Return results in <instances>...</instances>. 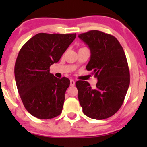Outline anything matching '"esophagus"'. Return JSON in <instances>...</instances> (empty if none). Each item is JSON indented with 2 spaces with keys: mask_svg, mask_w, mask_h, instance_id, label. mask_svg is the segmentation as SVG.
Masks as SVG:
<instances>
[{
  "mask_svg": "<svg viewBox=\"0 0 147 147\" xmlns=\"http://www.w3.org/2000/svg\"><path fill=\"white\" fill-rule=\"evenodd\" d=\"M75 84V82L73 80H70V85L74 86Z\"/></svg>",
  "mask_w": 147,
  "mask_h": 147,
  "instance_id": "1",
  "label": "esophagus"
}]
</instances>
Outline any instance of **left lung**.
I'll use <instances>...</instances> for the list:
<instances>
[{
  "mask_svg": "<svg viewBox=\"0 0 147 147\" xmlns=\"http://www.w3.org/2000/svg\"><path fill=\"white\" fill-rule=\"evenodd\" d=\"M78 38L88 45L91 53L86 69L98 80L95 87L87 81H77L78 100L86 116L107 119L121 107L129 86L125 53L115 37L102 31L90 30Z\"/></svg>",
  "mask_w": 147,
  "mask_h": 147,
  "instance_id": "8db88e82",
  "label": "left lung"
}]
</instances>
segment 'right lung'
<instances>
[{
    "instance_id": "add662e5",
    "label": "right lung",
    "mask_w": 147,
    "mask_h": 147,
    "mask_svg": "<svg viewBox=\"0 0 147 147\" xmlns=\"http://www.w3.org/2000/svg\"><path fill=\"white\" fill-rule=\"evenodd\" d=\"M76 38L73 34L38 33L21 47L15 65V79L23 105L30 115L48 119L61 114L70 82L58 79L50 67L60 60Z\"/></svg>"
}]
</instances>
